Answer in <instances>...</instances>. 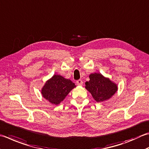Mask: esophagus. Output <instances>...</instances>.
Masks as SVG:
<instances>
[{"instance_id":"obj_1","label":"esophagus","mask_w":149,"mask_h":149,"mask_svg":"<svg viewBox=\"0 0 149 149\" xmlns=\"http://www.w3.org/2000/svg\"><path fill=\"white\" fill-rule=\"evenodd\" d=\"M76 83H77V85L81 86V85H82L83 82V81L81 80V79H79V80H77V81H76Z\"/></svg>"}]
</instances>
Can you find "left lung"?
Listing matches in <instances>:
<instances>
[{"mask_svg":"<svg viewBox=\"0 0 149 149\" xmlns=\"http://www.w3.org/2000/svg\"><path fill=\"white\" fill-rule=\"evenodd\" d=\"M89 78L90 81L85 83V88L97 102L109 100L118 89L117 84L100 73L90 74Z\"/></svg>","mask_w":149,"mask_h":149,"instance_id":"1","label":"left lung"}]
</instances>
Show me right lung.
Masks as SVG:
<instances>
[{
    "mask_svg": "<svg viewBox=\"0 0 149 149\" xmlns=\"http://www.w3.org/2000/svg\"><path fill=\"white\" fill-rule=\"evenodd\" d=\"M75 86L71 80L55 74L45 83L41 89V94L49 103L57 105Z\"/></svg>",
    "mask_w": 149,
    "mask_h": 149,
    "instance_id": "right-lung-1",
    "label": "right lung"
}]
</instances>
